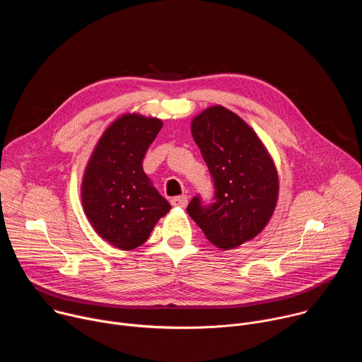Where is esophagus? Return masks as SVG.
<instances>
[{"label":"esophagus","instance_id":"34e87169","mask_svg":"<svg viewBox=\"0 0 362 362\" xmlns=\"http://www.w3.org/2000/svg\"><path fill=\"white\" fill-rule=\"evenodd\" d=\"M187 202H189V199H187V196H186V194L176 196V197H173V199L170 200V203H172L173 206H176V208H186V206H187Z\"/></svg>","mask_w":362,"mask_h":362}]
</instances>
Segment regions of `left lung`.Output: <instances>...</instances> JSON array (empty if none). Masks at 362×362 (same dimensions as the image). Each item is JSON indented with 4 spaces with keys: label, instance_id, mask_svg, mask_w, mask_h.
I'll list each match as a JSON object with an SVG mask.
<instances>
[{
    "label": "left lung",
    "instance_id": "obj_1",
    "mask_svg": "<svg viewBox=\"0 0 362 362\" xmlns=\"http://www.w3.org/2000/svg\"><path fill=\"white\" fill-rule=\"evenodd\" d=\"M190 129L216 192L209 206L193 197L187 214L212 245L238 247L259 235L274 215L279 194L275 163L253 129L223 106L203 110Z\"/></svg>",
    "mask_w": 362,
    "mask_h": 362
}]
</instances>
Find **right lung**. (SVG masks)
Wrapping results in <instances>:
<instances>
[{
  "mask_svg": "<svg viewBox=\"0 0 362 362\" xmlns=\"http://www.w3.org/2000/svg\"><path fill=\"white\" fill-rule=\"evenodd\" d=\"M163 122L127 113L101 134L81 183L84 214L100 238L130 250L143 245L170 203L143 172V158Z\"/></svg>",
  "mask_w": 362,
  "mask_h": 362,
  "instance_id": "obj_1",
  "label": "right lung"
}]
</instances>
